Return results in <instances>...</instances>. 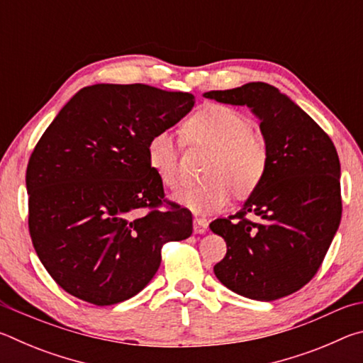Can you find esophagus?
<instances>
[{
    "label": "esophagus",
    "instance_id": "1",
    "mask_svg": "<svg viewBox=\"0 0 363 363\" xmlns=\"http://www.w3.org/2000/svg\"><path fill=\"white\" fill-rule=\"evenodd\" d=\"M206 229H208V220L205 218L194 219V232L195 233H205Z\"/></svg>",
    "mask_w": 363,
    "mask_h": 363
}]
</instances>
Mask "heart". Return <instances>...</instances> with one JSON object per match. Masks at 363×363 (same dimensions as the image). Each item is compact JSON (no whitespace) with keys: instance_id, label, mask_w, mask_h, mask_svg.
I'll use <instances>...</instances> for the list:
<instances>
[{"instance_id":"1","label":"heart","mask_w":363,"mask_h":363,"mask_svg":"<svg viewBox=\"0 0 363 363\" xmlns=\"http://www.w3.org/2000/svg\"><path fill=\"white\" fill-rule=\"evenodd\" d=\"M182 136L211 153L203 169L206 179L181 186L173 194L176 203L195 214H213L229 205L233 190L238 196H248L261 186L269 167V147L240 110L223 104L201 107L184 121ZM177 160L174 134L167 130L153 134L147 143V162L164 186H176Z\"/></svg>"}]
</instances>
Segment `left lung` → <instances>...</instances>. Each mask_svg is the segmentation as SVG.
<instances>
[{
  "label": "left lung",
  "mask_w": 363,
  "mask_h": 363,
  "mask_svg": "<svg viewBox=\"0 0 363 363\" xmlns=\"http://www.w3.org/2000/svg\"><path fill=\"white\" fill-rule=\"evenodd\" d=\"M232 106H248L261 120L269 167L261 186L229 218L210 229L227 253L214 274L233 293L275 301L298 291L320 269L341 220L340 158L333 143L290 97L267 83L205 93ZM257 218L251 221L247 214Z\"/></svg>",
  "instance_id": "left-lung-1"
}]
</instances>
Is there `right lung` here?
Masks as SVG:
<instances>
[{"label": "right lung", "instance_id": "right-lung-1", "mask_svg": "<svg viewBox=\"0 0 363 363\" xmlns=\"http://www.w3.org/2000/svg\"><path fill=\"white\" fill-rule=\"evenodd\" d=\"M194 104L149 84H93L43 133L26 174L28 230L72 296L96 306L133 298L157 274L163 245L192 235V213L164 199L147 143Z\"/></svg>", "mask_w": 363, "mask_h": 363}]
</instances>
